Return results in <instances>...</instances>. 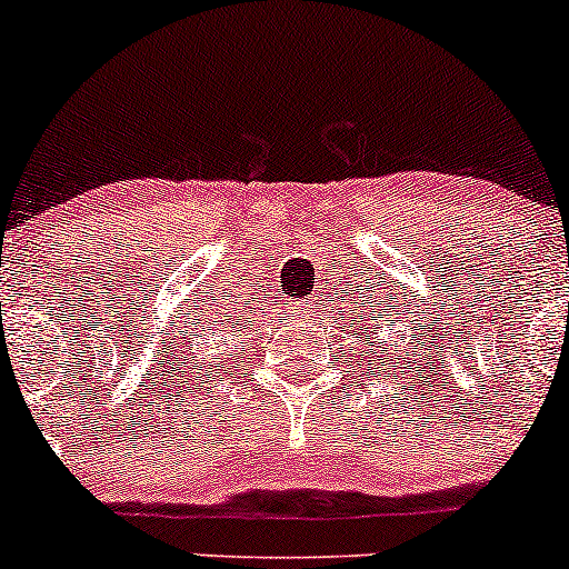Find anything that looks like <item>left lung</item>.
<instances>
[{
  "label": "left lung",
  "instance_id": "1",
  "mask_svg": "<svg viewBox=\"0 0 569 569\" xmlns=\"http://www.w3.org/2000/svg\"><path fill=\"white\" fill-rule=\"evenodd\" d=\"M369 321H375V326H380V323H377V318H369ZM363 329H371V326L369 323L361 326V329H358V335H367V331H363Z\"/></svg>",
  "mask_w": 569,
  "mask_h": 569
}]
</instances>
